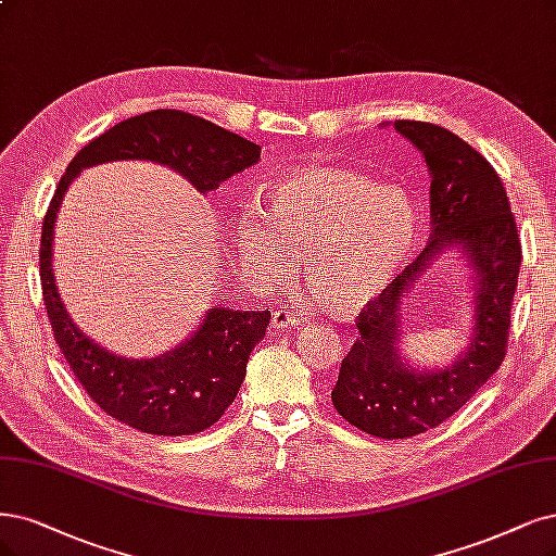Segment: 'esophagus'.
Wrapping results in <instances>:
<instances>
[{
  "label": "esophagus",
  "instance_id": "34e87169",
  "mask_svg": "<svg viewBox=\"0 0 556 556\" xmlns=\"http://www.w3.org/2000/svg\"><path fill=\"white\" fill-rule=\"evenodd\" d=\"M300 323H302V318L295 312L286 309V306H283V309H275L273 312V327H275L277 332H289Z\"/></svg>",
  "mask_w": 556,
  "mask_h": 556
}]
</instances>
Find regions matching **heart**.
I'll return each mask as SVG.
<instances>
[{"mask_svg": "<svg viewBox=\"0 0 556 556\" xmlns=\"http://www.w3.org/2000/svg\"><path fill=\"white\" fill-rule=\"evenodd\" d=\"M419 213L407 190L378 185L339 167L286 174L267 211L247 205L236 222L240 258L254 279L293 273L334 314H355L378 300L415 250Z\"/></svg>", "mask_w": 556, "mask_h": 556, "instance_id": "1", "label": "heart"}]
</instances>
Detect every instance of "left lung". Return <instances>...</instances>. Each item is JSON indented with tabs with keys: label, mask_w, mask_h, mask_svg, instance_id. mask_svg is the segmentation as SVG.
Masks as SVG:
<instances>
[{
	"label": "left lung",
	"mask_w": 556,
	"mask_h": 556,
	"mask_svg": "<svg viewBox=\"0 0 556 556\" xmlns=\"http://www.w3.org/2000/svg\"><path fill=\"white\" fill-rule=\"evenodd\" d=\"M394 128L426 157L433 231L424 252L357 316L359 339L343 357L332 389L337 413L382 440L413 438L454 417L502 366L522 261L518 224L492 164L435 123L394 121ZM451 245L459 247L478 275L476 330L458 363L440 372H415L397 357L400 300Z\"/></svg>",
	"instance_id": "left-lung-1"
}]
</instances>
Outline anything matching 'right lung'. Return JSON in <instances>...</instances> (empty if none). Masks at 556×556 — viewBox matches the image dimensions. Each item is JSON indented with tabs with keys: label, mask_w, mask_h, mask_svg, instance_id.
Instances as JSON below:
<instances>
[{
	"label": "right lung",
	"mask_w": 556,
	"mask_h": 556,
	"mask_svg": "<svg viewBox=\"0 0 556 556\" xmlns=\"http://www.w3.org/2000/svg\"><path fill=\"white\" fill-rule=\"evenodd\" d=\"M261 147L180 110H153L116 123L91 139L68 164L46 213L40 233V283L61 355L91 401L112 419L149 435H194L211 428L229 407L247 374L252 348L265 337L270 312H238L215 306L199 330L176 351L153 359L108 353L75 327L56 291L52 236L56 211L71 180L87 167L112 160L167 164L199 192L252 167Z\"/></svg>",
	"instance_id": "right-lung-1"
}]
</instances>
